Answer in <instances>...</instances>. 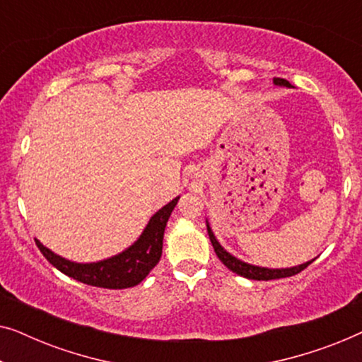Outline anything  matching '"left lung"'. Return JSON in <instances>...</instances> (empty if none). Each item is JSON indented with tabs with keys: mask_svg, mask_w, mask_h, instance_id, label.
Instances as JSON below:
<instances>
[{
	"mask_svg": "<svg viewBox=\"0 0 362 362\" xmlns=\"http://www.w3.org/2000/svg\"><path fill=\"white\" fill-rule=\"evenodd\" d=\"M274 83L275 86H280V87H291V83L288 81H285V78H279L275 77L274 78ZM207 234H209V239H211V244L214 247V252L216 255L219 257V260L224 264L227 269L234 272V274L240 275V276H245V279H250V280H275V279H285V276H291V275H296L300 274L301 270H305L306 267H308L311 262H306V264H301L298 267H291V269H265V267H257V265H250V264H245V262H242L239 259H235L234 255H230L229 252H227L224 247H222L217 239L212 234L209 224H207Z\"/></svg>",
	"mask_w": 362,
	"mask_h": 362,
	"instance_id": "1",
	"label": "left lung"
}]
</instances>
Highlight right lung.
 I'll return each instance as SVG.
<instances>
[{
  "mask_svg": "<svg viewBox=\"0 0 362 362\" xmlns=\"http://www.w3.org/2000/svg\"><path fill=\"white\" fill-rule=\"evenodd\" d=\"M180 196L175 197L166 206H163L155 216L151 217L143 234L138 237L135 244L123 250L122 254L113 255L110 259L92 262V264H77L61 255L54 254L47 247H44L37 239L36 245L41 254L71 279L82 281L86 285L100 286V288L122 290L130 288L146 279L153 267L161 259L163 235H165L166 222L170 219L173 209L177 204Z\"/></svg>",
  "mask_w": 362,
  "mask_h": 362,
  "instance_id": "add662e5",
  "label": "right lung"
}]
</instances>
